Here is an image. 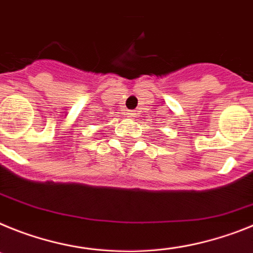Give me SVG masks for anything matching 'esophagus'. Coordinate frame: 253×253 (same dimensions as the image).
I'll return each instance as SVG.
<instances>
[{"mask_svg": "<svg viewBox=\"0 0 253 253\" xmlns=\"http://www.w3.org/2000/svg\"><path fill=\"white\" fill-rule=\"evenodd\" d=\"M137 116H139V112H136V111H128L126 113L127 118H136Z\"/></svg>", "mask_w": 253, "mask_h": 253, "instance_id": "esophagus-1", "label": "esophagus"}]
</instances>
